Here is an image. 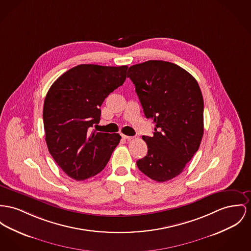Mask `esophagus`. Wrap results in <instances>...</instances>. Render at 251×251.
Returning <instances> with one entry per match:
<instances>
[{
    "mask_svg": "<svg viewBox=\"0 0 251 251\" xmlns=\"http://www.w3.org/2000/svg\"><path fill=\"white\" fill-rule=\"evenodd\" d=\"M122 138L125 139V140H131V139H132L131 136H126V135H125V134H122Z\"/></svg>",
    "mask_w": 251,
    "mask_h": 251,
    "instance_id": "obj_1",
    "label": "esophagus"
}]
</instances>
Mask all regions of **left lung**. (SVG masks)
<instances>
[{"label": "left lung", "mask_w": 251, "mask_h": 251, "mask_svg": "<svg viewBox=\"0 0 251 251\" xmlns=\"http://www.w3.org/2000/svg\"><path fill=\"white\" fill-rule=\"evenodd\" d=\"M144 113L155 124L152 137L143 136L148 154L138 168L156 182L183 172L200 147L203 100L195 78L175 64L151 60L128 68Z\"/></svg>", "instance_id": "8db88e82"}]
</instances>
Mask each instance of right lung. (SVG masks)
<instances>
[{
    "mask_svg": "<svg viewBox=\"0 0 251 251\" xmlns=\"http://www.w3.org/2000/svg\"><path fill=\"white\" fill-rule=\"evenodd\" d=\"M127 66L79 65L51 85L44 102L48 149L63 171L76 181L100 172L121 140L118 133L92 131L104 99L126 79Z\"/></svg>",
    "mask_w": 251,
    "mask_h": 251,
    "instance_id": "add662e5",
    "label": "right lung"
}]
</instances>
